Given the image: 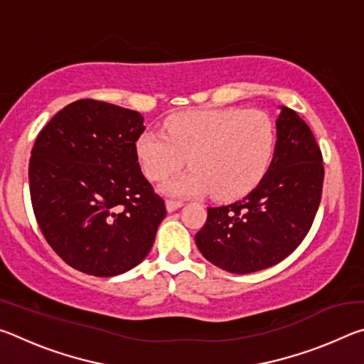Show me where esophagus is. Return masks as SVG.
Listing matches in <instances>:
<instances>
[{
	"label": "esophagus",
	"mask_w": 364,
	"mask_h": 364,
	"mask_svg": "<svg viewBox=\"0 0 364 364\" xmlns=\"http://www.w3.org/2000/svg\"><path fill=\"white\" fill-rule=\"evenodd\" d=\"M180 207H183V202L181 200H173V199H168L167 200V210L168 212H175Z\"/></svg>",
	"instance_id": "esophagus-1"
}]
</instances>
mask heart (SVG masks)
<instances>
[{"mask_svg":"<svg viewBox=\"0 0 364 364\" xmlns=\"http://www.w3.org/2000/svg\"><path fill=\"white\" fill-rule=\"evenodd\" d=\"M278 128L263 110H196L170 117L165 132L147 130L136 141L141 168L154 181L184 164L189 171L164 183L171 196L210 193L221 200L254 189L273 162Z\"/></svg>","mask_w":364,"mask_h":364,"instance_id":"heart-1","label":"heart"}]
</instances>
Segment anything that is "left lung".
Listing matches in <instances>:
<instances>
[{
	"mask_svg": "<svg viewBox=\"0 0 364 364\" xmlns=\"http://www.w3.org/2000/svg\"><path fill=\"white\" fill-rule=\"evenodd\" d=\"M273 162L255 189L230 205L208 207L196 244L208 262L247 274L284 260L310 231L321 202V149L297 112L281 107Z\"/></svg>",
	"mask_w": 364,
	"mask_h": 364,
	"instance_id": "obj_1",
	"label": "left lung"
}]
</instances>
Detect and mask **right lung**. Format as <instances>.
I'll use <instances>...</instances> for the list:
<instances>
[{
	"label": "right lung",
	"instance_id": "obj_1",
	"mask_svg": "<svg viewBox=\"0 0 364 364\" xmlns=\"http://www.w3.org/2000/svg\"><path fill=\"white\" fill-rule=\"evenodd\" d=\"M136 110L80 100L48 122L28 165L35 218L53 250L82 273L109 278L149 254L162 197L141 171Z\"/></svg>",
	"mask_w": 364,
	"mask_h": 364
}]
</instances>
